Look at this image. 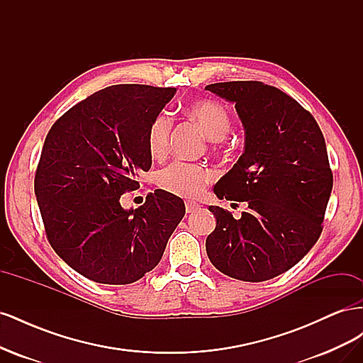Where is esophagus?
<instances>
[{
    "mask_svg": "<svg viewBox=\"0 0 363 363\" xmlns=\"http://www.w3.org/2000/svg\"><path fill=\"white\" fill-rule=\"evenodd\" d=\"M200 208V204L195 201H186V213H194Z\"/></svg>",
    "mask_w": 363,
    "mask_h": 363,
    "instance_id": "1",
    "label": "esophagus"
}]
</instances>
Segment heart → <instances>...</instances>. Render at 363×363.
Segmentation results:
<instances>
[{
    "mask_svg": "<svg viewBox=\"0 0 363 363\" xmlns=\"http://www.w3.org/2000/svg\"><path fill=\"white\" fill-rule=\"evenodd\" d=\"M186 113L195 119L204 135L215 142L225 139L232 128V116L227 108L216 101L199 100L184 107ZM172 119L168 112H160L151 121L147 133V148L152 159H162L168 151ZM213 180V172L203 164L177 160L159 172V186L169 194L188 196L200 195Z\"/></svg>",
    "mask_w": 363,
    "mask_h": 363,
    "instance_id": "obj_1",
    "label": "heart"
}]
</instances>
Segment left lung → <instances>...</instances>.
<instances>
[{"instance_id":"left-lung-1","label":"left lung","mask_w":363,"mask_h":363,"mask_svg":"<svg viewBox=\"0 0 363 363\" xmlns=\"http://www.w3.org/2000/svg\"><path fill=\"white\" fill-rule=\"evenodd\" d=\"M235 103L245 151L213 192L245 201L235 219L211 206L216 227L206 239L216 269L244 281H265L296 265L315 245L333 188L325 140L315 118L292 96L262 82L206 86Z\"/></svg>"}]
</instances>
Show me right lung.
Returning a JSON list of instances; mask_svg holds the SVG:
<instances>
[{
    "mask_svg": "<svg viewBox=\"0 0 363 363\" xmlns=\"http://www.w3.org/2000/svg\"><path fill=\"white\" fill-rule=\"evenodd\" d=\"M175 87L116 84L63 113L45 138L35 194L52 250L86 279L128 284L160 262L184 216L169 192L125 211L121 195L151 168L147 133Z\"/></svg>",
    "mask_w": 363,
    "mask_h": 363,
    "instance_id": "obj_1",
    "label": "right lung"
}]
</instances>
